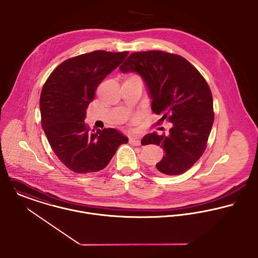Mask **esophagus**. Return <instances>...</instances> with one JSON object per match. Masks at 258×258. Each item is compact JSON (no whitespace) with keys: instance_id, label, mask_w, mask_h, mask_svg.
Wrapping results in <instances>:
<instances>
[{"instance_id":"obj_1","label":"esophagus","mask_w":258,"mask_h":258,"mask_svg":"<svg viewBox=\"0 0 258 258\" xmlns=\"http://www.w3.org/2000/svg\"><path fill=\"white\" fill-rule=\"evenodd\" d=\"M130 144L133 145V146H140L141 145V141L138 138L132 137V138H130Z\"/></svg>"}]
</instances>
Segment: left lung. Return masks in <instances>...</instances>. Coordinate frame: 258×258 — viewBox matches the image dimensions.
<instances>
[{
	"label": "left lung",
	"mask_w": 258,
	"mask_h": 258,
	"mask_svg": "<svg viewBox=\"0 0 258 258\" xmlns=\"http://www.w3.org/2000/svg\"><path fill=\"white\" fill-rule=\"evenodd\" d=\"M144 79L152 110L172 122L168 136L146 135L142 145H157L165 155L156 171L175 176L189 170L203 155L214 121L213 97L201 73L185 58L163 51L131 54L119 67Z\"/></svg>",
	"instance_id": "obj_1"
}]
</instances>
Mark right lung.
<instances>
[{"label": "right lung", "mask_w": 258, "mask_h": 258, "mask_svg": "<svg viewBox=\"0 0 258 258\" xmlns=\"http://www.w3.org/2000/svg\"><path fill=\"white\" fill-rule=\"evenodd\" d=\"M127 54L97 50L69 58L55 68L42 88V127L57 158L74 173L104 169L117 148L128 142L115 128L94 132L84 122L98 84Z\"/></svg>", "instance_id": "add662e5"}]
</instances>
